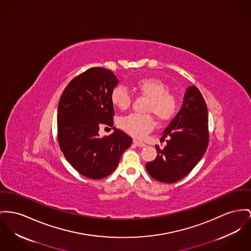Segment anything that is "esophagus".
I'll use <instances>...</instances> for the list:
<instances>
[{
	"label": "esophagus",
	"mask_w": 251,
	"mask_h": 251,
	"mask_svg": "<svg viewBox=\"0 0 251 251\" xmlns=\"http://www.w3.org/2000/svg\"><path fill=\"white\" fill-rule=\"evenodd\" d=\"M133 144L134 145H136L137 147H139V148H144V147H146V144H145V143L140 142V141H138V140H134Z\"/></svg>",
	"instance_id": "34e87169"
}]
</instances>
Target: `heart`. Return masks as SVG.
Instances as JSON below:
<instances>
[{
  "instance_id": "1",
  "label": "heart",
  "mask_w": 251,
  "mask_h": 251,
  "mask_svg": "<svg viewBox=\"0 0 251 251\" xmlns=\"http://www.w3.org/2000/svg\"><path fill=\"white\" fill-rule=\"evenodd\" d=\"M134 91L148 98L146 112L153 113L159 122L168 123L177 115L180 108L178 97L168 92V86L157 78H141L134 82ZM112 104L120 110H126L131 103V96L124 87H115L110 94ZM120 126L136 138H143L152 130L155 120L151 114H130L119 122Z\"/></svg>"
}]
</instances>
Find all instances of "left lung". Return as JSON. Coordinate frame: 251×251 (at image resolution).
<instances>
[{
    "label": "left lung",
    "instance_id": "obj_1",
    "mask_svg": "<svg viewBox=\"0 0 251 251\" xmlns=\"http://www.w3.org/2000/svg\"><path fill=\"white\" fill-rule=\"evenodd\" d=\"M167 137V146L164 150L156 146L158 155L146 168L155 180L172 184L194 168L208 146L207 107L195 85L187 87L181 110L164 130L161 139Z\"/></svg>",
    "mask_w": 251,
    "mask_h": 251
}]
</instances>
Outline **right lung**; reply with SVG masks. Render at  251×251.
<instances>
[{"mask_svg":"<svg viewBox=\"0 0 251 251\" xmlns=\"http://www.w3.org/2000/svg\"><path fill=\"white\" fill-rule=\"evenodd\" d=\"M118 82L111 70L91 67L69 82L59 100V147L72 167L93 180L111 174L132 143L117 128L107 137L99 136L100 126H113L110 94Z\"/></svg>","mask_w":251,"mask_h":251,"instance_id":"obj_1","label":"right lung"}]
</instances>
